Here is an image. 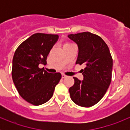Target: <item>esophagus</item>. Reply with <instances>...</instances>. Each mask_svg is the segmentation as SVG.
Masks as SVG:
<instances>
[{
	"label": "esophagus",
	"mask_w": 130,
	"mask_h": 130,
	"mask_svg": "<svg viewBox=\"0 0 130 130\" xmlns=\"http://www.w3.org/2000/svg\"><path fill=\"white\" fill-rule=\"evenodd\" d=\"M67 77V75H64V74H62V78H66Z\"/></svg>",
	"instance_id": "34e87169"
}]
</instances>
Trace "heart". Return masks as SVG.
Segmentation results:
<instances>
[{
	"label": "heart",
	"mask_w": 130,
	"mask_h": 130,
	"mask_svg": "<svg viewBox=\"0 0 130 130\" xmlns=\"http://www.w3.org/2000/svg\"><path fill=\"white\" fill-rule=\"evenodd\" d=\"M69 43H66V44H69Z\"/></svg>",
	"instance_id": "obj_1"
}]
</instances>
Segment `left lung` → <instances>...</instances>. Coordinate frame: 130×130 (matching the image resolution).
I'll use <instances>...</instances> for the list:
<instances>
[{
  "instance_id": "8db88e82",
  "label": "left lung",
  "mask_w": 130,
  "mask_h": 130,
  "mask_svg": "<svg viewBox=\"0 0 130 130\" xmlns=\"http://www.w3.org/2000/svg\"><path fill=\"white\" fill-rule=\"evenodd\" d=\"M68 38L78 45L76 64L85 66L81 70L83 81L73 77L74 85L69 88L70 98L77 105L89 107L101 100L111 84L112 57L107 45L96 34L84 32Z\"/></svg>"
}]
</instances>
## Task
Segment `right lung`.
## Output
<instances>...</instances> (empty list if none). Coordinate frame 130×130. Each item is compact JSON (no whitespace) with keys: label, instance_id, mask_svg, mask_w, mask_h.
<instances>
[{"label":"right lung","instance_id":"obj_1","mask_svg":"<svg viewBox=\"0 0 130 130\" xmlns=\"http://www.w3.org/2000/svg\"><path fill=\"white\" fill-rule=\"evenodd\" d=\"M58 39L57 34H34L19 45L13 55V83L19 95L34 105L49 100L61 79L60 73H48L38 66L47 64V57Z\"/></svg>","mask_w":130,"mask_h":130}]
</instances>
